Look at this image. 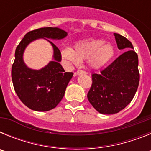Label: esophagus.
Listing matches in <instances>:
<instances>
[{
  "label": "esophagus",
  "mask_w": 151,
  "mask_h": 151,
  "mask_svg": "<svg viewBox=\"0 0 151 151\" xmlns=\"http://www.w3.org/2000/svg\"><path fill=\"white\" fill-rule=\"evenodd\" d=\"M85 72L83 71V70H78V71L76 73V74L77 75V76H79V75H82V74H85Z\"/></svg>",
  "instance_id": "1"
}]
</instances>
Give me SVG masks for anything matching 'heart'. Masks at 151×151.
I'll return each instance as SVG.
<instances>
[{
    "label": "heart",
    "instance_id": "heart-1",
    "mask_svg": "<svg viewBox=\"0 0 151 151\" xmlns=\"http://www.w3.org/2000/svg\"><path fill=\"white\" fill-rule=\"evenodd\" d=\"M115 48L103 39H88L77 43L74 49H63L61 57L70 65L78 66L82 60H88L90 67L99 69L110 62L115 55Z\"/></svg>",
    "mask_w": 151,
    "mask_h": 151
}]
</instances>
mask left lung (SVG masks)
Wrapping results in <instances>:
<instances>
[{
	"label": "left lung",
	"instance_id": "left-lung-1",
	"mask_svg": "<svg viewBox=\"0 0 151 151\" xmlns=\"http://www.w3.org/2000/svg\"><path fill=\"white\" fill-rule=\"evenodd\" d=\"M119 50H127L100 74H92L88 99L98 113L115 114L133 99L139 84L138 57L132 44L124 36L114 33Z\"/></svg>",
	"mask_w": 151,
	"mask_h": 151
}]
</instances>
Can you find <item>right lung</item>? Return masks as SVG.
I'll return each mask as SVG.
<instances>
[{
  "instance_id": "obj_1",
  "label": "right lung",
  "mask_w": 151,
  "mask_h": 151,
  "mask_svg": "<svg viewBox=\"0 0 151 151\" xmlns=\"http://www.w3.org/2000/svg\"><path fill=\"white\" fill-rule=\"evenodd\" d=\"M67 32L57 27H46L31 31L24 36L15 51L12 66V81L15 91L24 104L35 111H48L57 106L73 76L66 73L60 65L61 54L52 40L66 38ZM43 38L52 45L53 60L45 68L33 70L28 68L23 60L26 47L32 41Z\"/></svg>"
}]
</instances>
